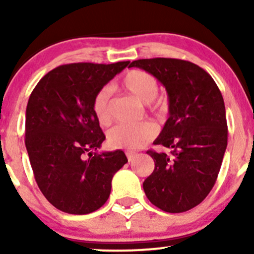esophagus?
<instances>
[{"label":"esophagus","mask_w":254,"mask_h":254,"mask_svg":"<svg viewBox=\"0 0 254 254\" xmlns=\"http://www.w3.org/2000/svg\"><path fill=\"white\" fill-rule=\"evenodd\" d=\"M125 154H127V160H129V161H132V160L137 156V154L132 153V151H127Z\"/></svg>","instance_id":"34e87169"}]
</instances>
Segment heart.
I'll return each mask as SVG.
<instances>
[{"label": "heart", "instance_id": "obj_1", "mask_svg": "<svg viewBox=\"0 0 254 254\" xmlns=\"http://www.w3.org/2000/svg\"><path fill=\"white\" fill-rule=\"evenodd\" d=\"M119 88L137 99L141 103L147 104L150 110L156 112H164L166 103L162 99H157L159 94V81L154 75L143 70H131L124 75L119 82ZM111 92L107 87H104L95 94L93 99V113L103 127H107L112 122L110 107ZM156 135L154 124L145 123L127 125L121 124L113 127L109 132V143L113 148H122L127 150H137L143 148Z\"/></svg>", "mask_w": 254, "mask_h": 254}]
</instances>
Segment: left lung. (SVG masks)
Segmentation results:
<instances>
[{
	"label": "left lung",
	"mask_w": 254,
	"mask_h": 254,
	"mask_svg": "<svg viewBox=\"0 0 254 254\" xmlns=\"http://www.w3.org/2000/svg\"><path fill=\"white\" fill-rule=\"evenodd\" d=\"M131 66L154 75L168 94L170 117L148 150L155 168L143 183L145 196L166 212L202 203L216 183L228 139L226 109L217 84L204 69L176 58L137 60Z\"/></svg>",
	"instance_id": "1"
}]
</instances>
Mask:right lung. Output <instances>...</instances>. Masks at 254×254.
I'll return each instance as SVG.
<instances>
[{"mask_svg":"<svg viewBox=\"0 0 254 254\" xmlns=\"http://www.w3.org/2000/svg\"><path fill=\"white\" fill-rule=\"evenodd\" d=\"M129 63L64 64L49 71L31 93L26 149L40 191L58 210L74 215L98 210L109 199L113 176L127 162L123 150L95 153L105 135L92 105Z\"/></svg>","mask_w":254,"mask_h":254,"instance_id":"1","label":"right lung"}]
</instances>
